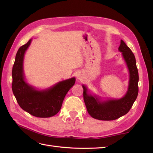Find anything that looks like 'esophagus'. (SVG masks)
I'll return each mask as SVG.
<instances>
[{"mask_svg": "<svg viewBox=\"0 0 153 153\" xmlns=\"http://www.w3.org/2000/svg\"><path fill=\"white\" fill-rule=\"evenodd\" d=\"M76 77L78 79H82L83 78V74L82 71H77L76 72Z\"/></svg>", "mask_w": 153, "mask_h": 153, "instance_id": "obj_1", "label": "esophagus"}]
</instances>
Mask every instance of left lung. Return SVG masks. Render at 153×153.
Listing matches in <instances>:
<instances>
[{
  "label": "left lung",
  "instance_id": "8db88e82",
  "mask_svg": "<svg viewBox=\"0 0 153 153\" xmlns=\"http://www.w3.org/2000/svg\"><path fill=\"white\" fill-rule=\"evenodd\" d=\"M118 51L122 53L128 68L129 82L126 94L120 99H102L96 94H91L88 87L83 84V99L87 112L93 118L100 120H114L126 114L131 109L138 95L139 74L134 53L121 40Z\"/></svg>",
  "mask_w": 153,
  "mask_h": 153
}]
</instances>
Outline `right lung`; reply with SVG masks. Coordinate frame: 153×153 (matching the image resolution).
Masks as SVG:
<instances>
[{
  "label": "right lung",
  "instance_id": "add662e5",
  "mask_svg": "<svg viewBox=\"0 0 153 153\" xmlns=\"http://www.w3.org/2000/svg\"><path fill=\"white\" fill-rule=\"evenodd\" d=\"M31 41L32 39L16 53L12 72V91L19 106L25 112L39 118H49L60 111L65 96L76 82V77L60 81L44 89H39L27 83L24 60Z\"/></svg>",
  "mask_w": 153,
  "mask_h": 153
}]
</instances>
